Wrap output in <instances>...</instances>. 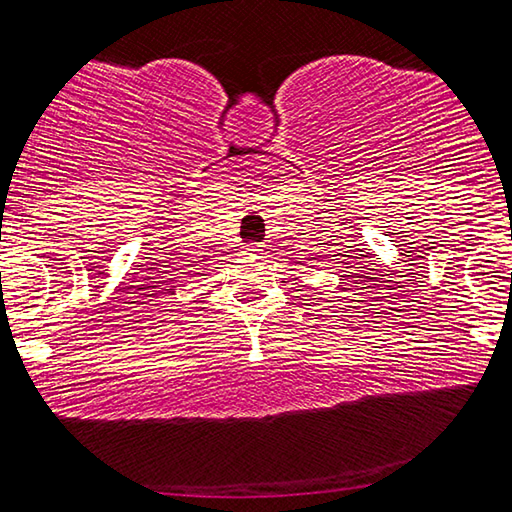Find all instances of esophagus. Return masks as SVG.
Listing matches in <instances>:
<instances>
[{
	"label": "esophagus",
	"instance_id": "1",
	"mask_svg": "<svg viewBox=\"0 0 512 512\" xmlns=\"http://www.w3.org/2000/svg\"><path fill=\"white\" fill-rule=\"evenodd\" d=\"M243 253H246V255H259V253H262V246H259V243H248V246L243 248Z\"/></svg>",
	"mask_w": 512,
	"mask_h": 512
}]
</instances>
